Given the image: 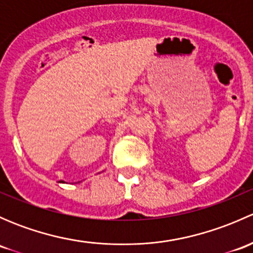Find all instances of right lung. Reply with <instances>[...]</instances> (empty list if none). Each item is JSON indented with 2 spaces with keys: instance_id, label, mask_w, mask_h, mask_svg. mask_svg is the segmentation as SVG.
Instances as JSON below:
<instances>
[{
  "instance_id": "add662e5",
  "label": "right lung",
  "mask_w": 253,
  "mask_h": 253,
  "mask_svg": "<svg viewBox=\"0 0 253 253\" xmlns=\"http://www.w3.org/2000/svg\"><path fill=\"white\" fill-rule=\"evenodd\" d=\"M61 182H63V181H61Z\"/></svg>"
}]
</instances>
